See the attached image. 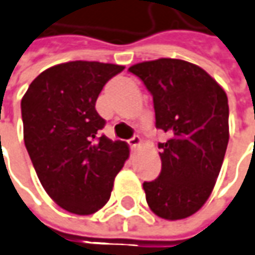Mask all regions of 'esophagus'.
<instances>
[{
    "label": "esophagus",
    "instance_id": "34e87169",
    "mask_svg": "<svg viewBox=\"0 0 255 255\" xmlns=\"http://www.w3.org/2000/svg\"><path fill=\"white\" fill-rule=\"evenodd\" d=\"M142 139L139 136H132L131 139H128V145L131 146V149L135 150L136 148H139V145H141Z\"/></svg>",
    "mask_w": 255,
    "mask_h": 255
}]
</instances>
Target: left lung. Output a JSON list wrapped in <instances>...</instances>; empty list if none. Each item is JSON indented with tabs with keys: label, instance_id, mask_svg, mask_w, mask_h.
<instances>
[{
	"label": "left lung",
	"instance_id": "1",
	"mask_svg": "<svg viewBox=\"0 0 255 255\" xmlns=\"http://www.w3.org/2000/svg\"><path fill=\"white\" fill-rule=\"evenodd\" d=\"M129 72L153 98L155 126L169 134L159 143L162 170L143 190L152 212L167 221L200 209L214 190L229 142V105L222 86L191 62L159 58Z\"/></svg>",
	"mask_w": 255,
	"mask_h": 255
}]
</instances>
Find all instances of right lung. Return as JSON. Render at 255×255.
I'll use <instances>...</instances> for the list:
<instances>
[{"label": "right lung", "mask_w": 255, "mask_h": 255, "mask_svg": "<svg viewBox=\"0 0 255 255\" xmlns=\"http://www.w3.org/2000/svg\"><path fill=\"white\" fill-rule=\"evenodd\" d=\"M123 65L69 61L43 71L22 98L23 139L41 186L71 214L91 215L106 205L114 178L129 155L124 141L100 129L95 106L106 82Z\"/></svg>", "instance_id": "right-lung-1"}]
</instances>
